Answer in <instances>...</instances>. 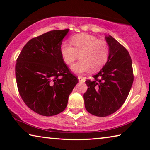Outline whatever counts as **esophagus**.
<instances>
[{
  "mask_svg": "<svg viewBox=\"0 0 150 150\" xmlns=\"http://www.w3.org/2000/svg\"><path fill=\"white\" fill-rule=\"evenodd\" d=\"M78 79H79V82L85 83V79L84 77H81V76H79V77H78Z\"/></svg>",
  "mask_w": 150,
  "mask_h": 150,
  "instance_id": "obj_1",
  "label": "esophagus"
}]
</instances>
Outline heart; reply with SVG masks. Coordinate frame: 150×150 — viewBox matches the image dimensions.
Instances as JSON below:
<instances>
[{
    "label": "heart",
    "mask_w": 150,
    "mask_h": 150,
    "mask_svg": "<svg viewBox=\"0 0 150 150\" xmlns=\"http://www.w3.org/2000/svg\"><path fill=\"white\" fill-rule=\"evenodd\" d=\"M71 41L74 47L65 42L61 47V53L67 65H71L80 56L81 60L71 67L74 73L83 74L91 69L97 71L107 62L110 49L105 41L87 34L75 35Z\"/></svg>",
    "instance_id": "obj_1"
}]
</instances>
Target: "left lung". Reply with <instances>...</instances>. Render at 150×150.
I'll return each mask as SVG.
<instances>
[{
	"label": "left lung",
	"mask_w": 150,
	"mask_h": 150,
	"mask_svg": "<svg viewBox=\"0 0 150 150\" xmlns=\"http://www.w3.org/2000/svg\"><path fill=\"white\" fill-rule=\"evenodd\" d=\"M106 41L110 55L106 64L93 80L85 81L87 91L83 95L86 110L100 117L115 113L130 93L134 81L132 63L125 47L109 35Z\"/></svg>",
	"instance_id": "left-lung-1"
}]
</instances>
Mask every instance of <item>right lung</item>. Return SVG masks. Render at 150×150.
<instances>
[{"label":"right lung","instance_id":"add662e5","mask_svg":"<svg viewBox=\"0 0 150 150\" xmlns=\"http://www.w3.org/2000/svg\"><path fill=\"white\" fill-rule=\"evenodd\" d=\"M69 29L55 30L28 42L16 59L18 89L24 103L40 115H56L65 110L78 83L63 62V39Z\"/></svg>","mask_w":150,"mask_h":150}]
</instances>
